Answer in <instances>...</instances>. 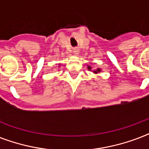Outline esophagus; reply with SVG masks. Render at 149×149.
Here are the masks:
<instances>
[{
	"label": "esophagus",
	"mask_w": 149,
	"mask_h": 149,
	"mask_svg": "<svg viewBox=\"0 0 149 149\" xmlns=\"http://www.w3.org/2000/svg\"><path fill=\"white\" fill-rule=\"evenodd\" d=\"M73 52H74V54H78L79 53V50L77 49H75L73 50Z\"/></svg>",
	"instance_id": "34e87169"
}]
</instances>
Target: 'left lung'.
I'll return each instance as SVG.
<instances>
[{"instance_id": "left-lung-1", "label": "left lung", "mask_w": 149, "mask_h": 149, "mask_svg": "<svg viewBox=\"0 0 149 149\" xmlns=\"http://www.w3.org/2000/svg\"><path fill=\"white\" fill-rule=\"evenodd\" d=\"M88 70H91V67L90 66V65H88ZM100 72V69H99V68H98L97 70H94V71H93V72H94V73H98V72Z\"/></svg>"}]
</instances>
